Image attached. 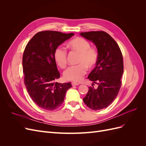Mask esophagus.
Instances as JSON below:
<instances>
[{
  "instance_id": "obj_1",
  "label": "esophagus",
  "mask_w": 146,
  "mask_h": 146,
  "mask_svg": "<svg viewBox=\"0 0 146 146\" xmlns=\"http://www.w3.org/2000/svg\"><path fill=\"white\" fill-rule=\"evenodd\" d=\"M71 84H72V86H78V85H80V84H79V83H76V82H72V83H71Z\"/></svg>"
}]
</instances>
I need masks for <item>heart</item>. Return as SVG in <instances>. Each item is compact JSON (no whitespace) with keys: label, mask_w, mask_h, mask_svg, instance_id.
Listing matches in <instances>:
<instances>
[{"label":"heart","mask_w":146,"mask_h":146,"mask_svg":"<svg viewBox=\"0 0 146 146\" xmlns=\"http://www.w3.org/2000/svg\"><path fill=\"white\" fill-rule=\"evenodd\" d=\"M73 50L80 53L78 65L71 66L66 69L63 73L66 80L80 82L86 74L88 67L94 68L99 60L98 52L95 48L91 47L90 42L81 37H77L70 41L68 44ZM68 53L62 46L57 47L54 51V58L56 63L60 68H64L67 64Z\"/></svg>","instance_id":"b5f03b06"}]
</instances>
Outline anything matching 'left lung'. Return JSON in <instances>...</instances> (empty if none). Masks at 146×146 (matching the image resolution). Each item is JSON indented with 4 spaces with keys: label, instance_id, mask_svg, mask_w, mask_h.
I'll list each match as a JSON object with an SVG mask.
<instances>
[{
    "label": "left lung",
    "instance_id": "left-lung-1",
    "mask_svg": "<svg viewBox=\"0 0 146 146\" xmlns=\"http://www.w3.org/2000/svg\"><path fill=\"white\" fill-rule=\"evenodd\" d=\"M82 36L93 42L98 48L99 60L88 78L92 81L83 102L90 108H107L116 99L120 90L123 72V57L117 42L103 31L80 33ZM96 83L98 86L94 88Z\"/></svg>",
    "mask_w": 146,
    "mask_h": 146
}]
</instances>
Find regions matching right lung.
<instances>
[{"label":"right lung","mask_w":146,"mask_h":146,"mask_svg":"<svg viewBox=\"0 0 146 146\" xmlns=\"http://www.w3.org/2000/svg\"><path fill=\"white\" fill-rule=\"evenodd\" d=\"M74 34L42 31L35 35L25 47L23 57L24 83L28 93L38 107L54 110L63 104L70 82L55 80L60 74L54 58L55 48Z\"/></svg>","instance_id":"obj_1"}]
</instances>
